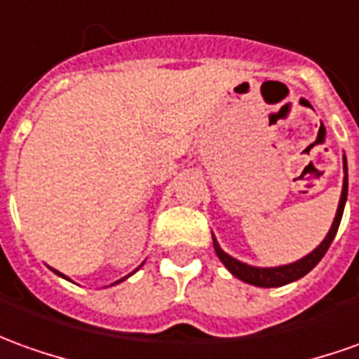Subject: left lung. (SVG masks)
<instances>
[{
	"instance_id": "obj_1",
	"label": "left lung",
	"mask_w": 359,
	"mask_h": 359,
	"mask_svg": "<svg viewBox=\"0 0 359 359\" xmlns=\"http://www.w3.org/2000/svg\"><path fill=\"white\" fill-rule=\"evenodd\" d=\"M344 184H342V195H340V203H338V211H336L334 222L330 226V231L326 234V238L315 250L311 252L305 258L297 259L289 266H279V268H254V266H248V264H242L238 259H234L232 256H229L226 252L221 250V246L217 244L215 236H212V244H215V252L217 256L224 264V268L231 271L234 278L242 279L250 285H256V287H281V285H287L291 281H297L299 278L307 276L311 269L315 268L316 264L323 259V256L326 254V250L330 248V244L334 241L336 232H338V226H340V221H342V212H344L346 197H348V165H346V156H344Z\"/></svg>"
}]
</instances>
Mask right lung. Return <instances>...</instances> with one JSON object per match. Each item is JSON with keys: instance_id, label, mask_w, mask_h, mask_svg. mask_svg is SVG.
<instances>
[{"instance_id": "1", "label": "right lung", "mask_w": 359, "mask_h": 359, "mask_svg": "<svg viewBox=\"0 0 359 359\" xmlns=\"http://www.w3.org/2000/svg\"><path fill=\"white\" fill-rule=\"evenodd\" d=\"M54 271H56V269H54ZM135 271H137V269H135ZM56 273H58V276H62L60 271H56ZM128 276H130V273H128ZM128 276H127V278H128ZM62 278H64V276H62ZM127 278H123V279H127ZM123 279H118V281H123ZM118 281H117V283H118Z\"/></svg>"}]
</instances>
